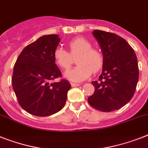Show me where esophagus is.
<instances>
[{
  "label": "esophagus",
  "instance_id": "34e87169",
  "mask_svg": "<svg viewBox=\"0 0 148 148\" xmlns=\"http://www.w3.org/2000/svg\"><path fill=\"white\" fill-rule=\"evenodd\" d=\"M72 87H75V86H79L80 85V84H75V83H71Z\"/></svg>",
  "mask_w": 148,
  "mask_h": 148
}]
</instances>
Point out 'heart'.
I'll return each mask as SVG.
<instances>
[{"instance_id": "b5f03b06", "label": "heart", "mask_w": 148, "mask_h": 148, "mask_svg": "<svg viewBox=\"0 0 148 148\" xmlns=\"http://www.w3.org/2000/svg\"><path fill=\"white\" fill-rule=\"evenodd\" d=\"M70 53L62 47H57L53 56L59 67L67 69L73 63V58L77 56L76 67L68 69L64 76L71 81L80 82L87 79L93 72L101 70L104 64V58L101 53L97 49L92 48L91 42L82 37L71 40L68 43Z\"/></svg>"}]
</instances>
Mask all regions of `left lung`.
I'll list each match as a JSON object with an SVG mask.
<instances>
[{
    "label": "left lung",
    "instance_id": "8db88e82",
    "mask_svg": "<svg viewBox=\"0 0 148 148\" xmlns=\"http://www.w3.org/2000/svg\"><path fill=\"white\" fill-rule=\"evenodd\" d=\"M93 36L102 52L104 64L99 81L88 98L89 105L101 111L110 112L126 105L133 96L138 81V66L134 49L117 34L94 30Z\"/></svg>",
    "mask_w": 148,
    "mask_h": 148
}]
</instances>
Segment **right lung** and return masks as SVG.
<instances>
[{"mask_svg": "<svg viewBox=\"0 0 148 148\" xmlns=\"http://www.w3.org/2000/svg\"><path fill=\"white\" fill-rule=\"evenodd\" d=\"M60 42L57 34L43 35L28 45L13 68L12 85L20 106L29 114L47 116L63 108L71 84L53 82L62 76L54 51Z\"/></svg>", "mask_w": 148, "mask_h": 148, "instance_id": "add662e5", "label": "right lung"}]
</instances>
